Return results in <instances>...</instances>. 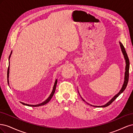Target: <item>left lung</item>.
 I'll return each instance as SVG.
<instances>
[{
	"instance_id": "obj_1",
	"label": "left lung",
	"mask_w": 133,
	"mask_h": 133,
	"mask_svg": "<svg viewBox=\"0 0 133 133\" xmlns=\"http://www.w3.org/2000/svg\"><path fill=\"white\" fill-rule=\"evenodd\" d=\"M119 44H120V48H121V50H122V51L123 53V54L124 55V59L125 60V63H126V65H125V75H124V83L123 84V86L121 88V89H120V90L119 91V92H118V93L117 94H116L113 98H112L110 101H109L107 104H105V105H102V106H95V105H90V104H89V103H87L85 100H84L82 97H81L82 98V99L84 100V102H85L88 104H89V105H90L91 106H93L94 107H108V105H109L110 104L112 103V102H114V100L116 99V98H118V96L121 94L122 92L125 90V88L127 86V84H128V80H129V58H128V55L127 54V52L125 51V49L124 48V46H123V44L119 42ZM79 94V92L78 91Z\"/></svg>"
}]
</instances>
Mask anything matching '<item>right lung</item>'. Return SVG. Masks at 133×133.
Returning <instances> with one entry per match:
<instances>
[{"instance_id": "right-lung-1", "label": "right lung", "mask_w": 133, "mask_h": 133, "mask_svg": "<svg viewBox=\"0 0 133 133\" xmlns=\"http://www.w3.org/2000/svg\"><path fill=\"white\" fill-rule=\"evenodd\" d=\"M11 53H12V51H11L10 55L9 57V64L10 63L9 60H10V56H11ZM9 66H8V71H7V80H8V84H9ZM57 79H56V80H55V83H54V87H53V90H52L50 95H49V97H48V98L45 100V101L43 102V103H40V104H37V105H30V104H25V103H23V102H21V103L22 104H23V105H24L29 106V107H39V106H42V105H45V104H47L48 102H49L50 101V99L52 98V97H53V95H54V92H55V91L56 86H57Z\"/></svg>"}]
</instances>
